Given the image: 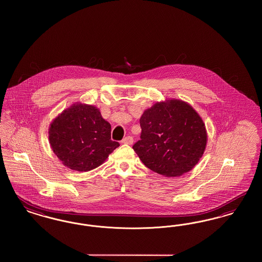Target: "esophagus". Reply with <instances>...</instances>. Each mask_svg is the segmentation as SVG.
Segmentation results:
<instances>
[{
  "label": "esophagus",
  "instance_id": "1",
  "mask_svg": "<svg viewBox=\"0 0 262 262\" xmlns=\"http://www.w3.org/2000/svg\"><path fill=\"white\" fill-rule=\"evenodd\" d=\"M122 143H125V144H133L134 143V138L133 137H125L123 140H122Z\"/></svg>",
  "mask_w": 262,
  "mask_h": 262
}]
</instances>
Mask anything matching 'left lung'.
<instances>
[{"mask_svg":"<svg viewBox=\"0 0 262 262\" xmlns=\"http://www.w3.org/2000/svg\"><path fill=\"white\" fill-rule=\"evenodd\" d=\"M140 139L133 148L155 173L178 177L200 161L207 135L200 115L180 100L156 103L139 120Z\"/></svg>","mask_w":262,"mask_h":262,"instance_id":"left-lung-1","label":"left lung"}]
</instances>
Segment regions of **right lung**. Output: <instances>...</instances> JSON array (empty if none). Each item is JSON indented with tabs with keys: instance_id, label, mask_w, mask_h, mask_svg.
Wrapping results in <instances>:
<instances>
[{
	"instance_id": "1",
	"label": "right lung",
	"mask_w": 262,
	"mask_h": 262,
	"mask_svg": "<svg viewBox=\"0 0 262 262\" xmlns=\"http://www.w3.org/2000/svg\"><path fill=\"white\" fill-rule=\"evenodd\" d=\"M51 147L68 168L90 171L120 146L111 139V125L91 105L75 104L51 124Z\"/></svg>"
}]
</instances>
